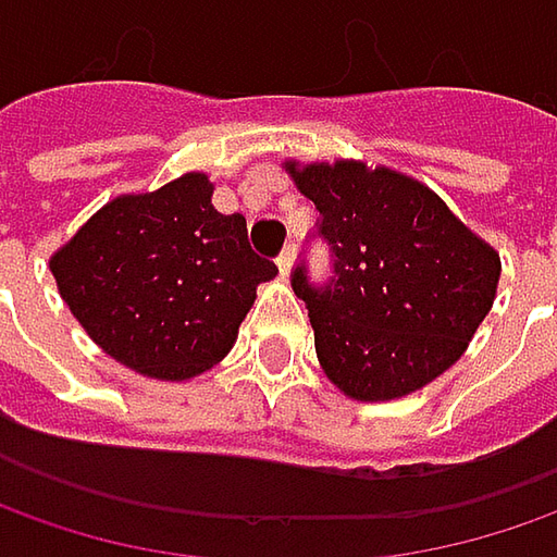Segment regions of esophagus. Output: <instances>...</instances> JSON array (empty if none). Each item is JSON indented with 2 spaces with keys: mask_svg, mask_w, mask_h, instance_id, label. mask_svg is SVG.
I'll return each mask as SVG.
<instances>
[{
  "mask_svg": "<svg viewBox=\"0 0 557 557\" xmlns=\"http://www.w3.org/2000/svg\"><path fill=\"white\" fill-rule=\"evenodd\" d=\"M277 268H280V274H283V277L289 274V268H293V246H286V249L277 255Z\"/></svg>",
  "mask_w": 557,
  "mask_h": 557,
  "instance_id": "1",
  "label": "esophagus"
}]
</instances>
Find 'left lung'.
I'll return each instance as SVG.
<instances>
[{
  "mask_svg": "<svg viewBox=\"0 0 557 557\" xmlns=\"http://www.w3.org/2000/svg\"><path fill=\"white\" fill-rule=\"evenodd\" d=\"M318 208L330 277L308 261L293 289L308 308L324 374L351 399L408 396L451 368L496 299L498 255L423 183L358 161L286 164Z\"/></svg>",
  "mask_w": 557,
  "mask_h": 557,
  "instance_id": "obj_1",
  "label": "left lung"
}]
</instances>
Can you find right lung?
I'll return each instance as SVG.
<instances>
[{"mask_svg":"<svg viewBox=\"0 0 557 557\" xmlns=\"http://www.w3.org/2000/svg\"><path fill=\"white\" fill-rule=\"evenodd\" d=\"M49 268L96 346L164 380L221 361L252 308L255 286L277 274L271 258L252 252L246 218L211 206L206 174L114 199Z\"/></svg>","mask_w":557,"mask_h":557,"instance_id":"right-lung-1","label":"right lung"}]
</instances>
